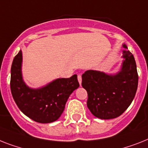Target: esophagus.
<instances>
[{
  "instance_id": "34e87169",
  "label": "esophagus",
  "mask_w": 148,
  "mask_h": 148,
  "mask_svg": "<svg viewBox=\"0 0 148 148\" xmlns=\"http://www.w3.org/2000/svg\"><path fill=\"white\" fill-rule=\"evenodd\" d=\"M78 81H79V84H80V85H81V84H82V76H81V75H78Z\"/></svg>"
}]
</instances>
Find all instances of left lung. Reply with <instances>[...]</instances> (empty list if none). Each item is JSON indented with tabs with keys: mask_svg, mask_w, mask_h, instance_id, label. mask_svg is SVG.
<instances>
[{
	"mask_svg": "<svg viewBox=\"0 0 148 148\" xmlns=\"http://www.w3.org/2000/svg\"><path fill=\"white\" fill-rule=\"evenodd\" d=\"M121 69L116 74L87 70L82 75V85L88 92V108L102 119L119 116L135 97L138 83L137 67L132 53L125 44Z\"/></svg>",
	"mask_w": 148,
	"mask_h": 148,
	"instance_id": "obj_1",
	"label": "left lung"
}]
</instances>
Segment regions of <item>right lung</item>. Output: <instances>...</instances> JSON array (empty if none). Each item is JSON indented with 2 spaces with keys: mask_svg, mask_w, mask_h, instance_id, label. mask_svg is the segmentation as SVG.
I'll return each mask as SVG.
<instances>
[{
  "mask_svg": "<svg viewBox=\"0 0 148 148\" xmlns=\"http://www.w3.org/2000/svg\"><path fill=\"white\" fill-rule=\"evenodd\" d=\"M23 53L19 51L11 66L10 89L16 103L25 116L40 123H50L59 119L67 100L79 87L77 75L57 79L39 88H29L22 74Z\"/></svg>",
  "mask_w": 148,
  "mask_h": 148,
  "instance_id": "obj_1",
  "label": "right lung"
}]
</instances>
